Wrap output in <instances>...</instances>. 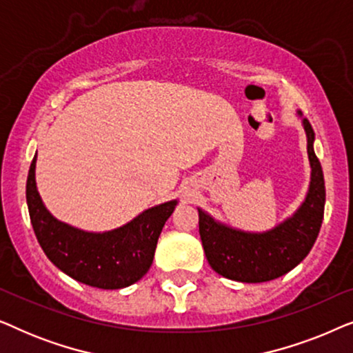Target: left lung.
<instances>
[{"mask_svg": "<svg viewBox=\"0 0 353 353\" xmlns=\"http://www.w3.org/2000/svg\"><path fill=\"white\" fill-rule=\"evenodd\" d=\"M302 119V114L297 110ZM310 162V185L305 199L291 216L274 228L252 233L233 228L199 210V234L210 267L221 276L241 283H263L283 276L307 257L315 244L325 214V176L313 143L315 133L302 119Z\"/></svg>", "mask_w": 353, "mask_h": 353, "instance_id": "1", "label": "left lung"}]
</instances>
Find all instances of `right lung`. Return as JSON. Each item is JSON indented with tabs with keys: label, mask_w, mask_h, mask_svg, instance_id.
Returning <instances> with one entry per match:
<instances>
[{
	"label": "right lung",
	"mask_w": 353,
	"mask_h": 353,
	"mask_svg": "<svg viewBox=\"0 0 353 353\" xmlns=\"http://www.w3.org/2000/svg\"><path fill=\"white\" fill-rule=\"evenodd\" d=\"M35 168L37 154L27 176L28 214L43 252L61 272L99 289L127 288L148 273L176 199L146 209L119 228L93 233L57 220L46 209L37 190Z\"/></svg>",
	"instance_id": "1"
}]
</instances>
